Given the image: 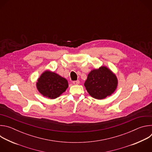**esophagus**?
Returning a JSON list of instances; mask_svg holds the SVG:
<instances>
[{"mask_svg":"<svg viewBox=\"0 0 152 152\" xmlns=\"http://www.w3.org/2000/svg\"><path fill=\"white\" fill-rule=\"evenodd\" d=\"M79 83H80L79 80H75V81L73 82V83L74 85H78V84H79Z\"/></svg>","mask_w":152,"mask_h":152,"instance_id":"obj_1","label":"esophagus"}]
</instances>
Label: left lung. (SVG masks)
I'll list each match as a JSON object with an SVG mask.
<instances>
[{
    "label": "left lung",
    "mask_w": 152,
    "mask_h": 152,
    "mask_svg": "<svg viewBox=\"0 0 152 152\" xmlns=\"http://www.w3.org/2000/svg\"><path fill=\"white\" fill-rule=\"evenodd\" d=\"M84 85L92 97L102 100L115 92L118 79L115 74L109 68L102 66L89 73Z\"/></svg>",
    "instance_id": "left-lung-1"
}]
</instances>
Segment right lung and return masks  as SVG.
Instances as JSON below:
<instances>
[{
  "label": "right lung",
  "instance_id": "add662e5",
  "mask_svg": "<svg viewBox=\"0 0 152 152\" xmlns=\"http://www.w3.org/2000/svg\"><path fill=\"white\" fill-rule=\"evenodd\" d=\"M36 86L38 91L43 96L55 99L66 91L69 83L66 78L48 70L40 75Z\"/></svg>",
  "mask_w": 152,
  "mask_h": 152
}]
</instances>
